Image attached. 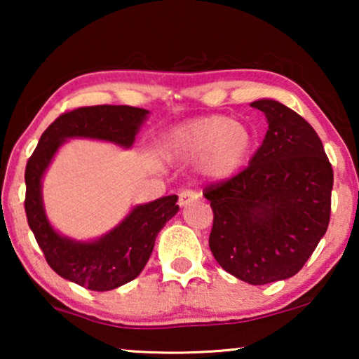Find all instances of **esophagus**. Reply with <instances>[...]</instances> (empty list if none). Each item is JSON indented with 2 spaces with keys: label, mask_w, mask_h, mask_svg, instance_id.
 Listing matches in <instances>:
<instances>
[{
  "label": "esophagus",
  "mask_w": 359,
  "mask_h": 359,
  "mask_svg": "<svg viewBox=\"0 0 359 359\" xmlns=\"http://www.w3.org/2000/svg\"><path fill=\"white\" fill-rule=\"evenodd\" d=\"M201 198V194L199 193H196V191H193V189H184V191H181L180 193V205L181 208H183V205H188L189 203H193V201H198Z\"/></svg>",
  "instance_id": "esophagus-1"
}]
</instances>
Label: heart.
Listing matches in <instances>:
<instances>
[{"label": "heart", "mask_w": 359, "mask_h": 359, "mask_svg": "<svg viewBox=\"0 0 359 359\" xmlns=\"http://www.w3.org/2000/svg\"><path fill=\"white\" fill-rule=\"evenodd\" d=\"M255 147L257 134L252 127L227 116H205L184 122L165 140L171 158L198 160L196 170L210 181H222L238 173L248 163Z\"/></svg>", "instance_id": "obj_1"}]
</instances>
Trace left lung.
Segmentation results:
<instances>
[{"instance_id": "left-lung-1", "label": "left lung", "mask_w": 359, "mask_h": 359, "mask_svg": "<svg viewBox=\"0 0 359 359\" xmlns=\"http://www.w3.org/2000/svg\"><path fill=\"white\" fill-rule=\"evenodd\" d=\"M268 132L250 165L203 193L214 212L209 247L225 271L268 284L302 269L330 222L333 170L309 122L274 100L253 101Z\"/></svg>"}]
</instances>
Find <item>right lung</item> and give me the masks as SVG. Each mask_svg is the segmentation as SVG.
Wrapping results in <instances>:
<instances>
[{"instance_id":"obj_1","label":"right lung","mask_w":359,"mask_h":359,"mask_svg":"<svg viewBox=\"0 0 359 359\" xmlns=\"http://www.w3.org/2000/svg\"><path fill=\"white\" fill-rule=\"evenodd\" d=\"M149 111L132 106H88L63 112L43 132L26 165L27 224L58 276L91 291H111L132 281L149 262L155 238L176 215L178 196L135 205L122 222L93 242L63 237L48 222L42 203V178L67 139H96L130 149Z\"/></svg>"}]
</instances>
